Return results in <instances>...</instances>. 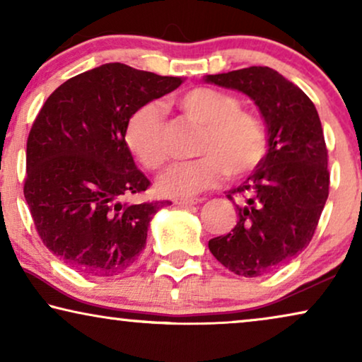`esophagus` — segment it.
Here are the masks:
<instances>
[{
	"label": "esophagus",
	"mask_w": 362,
	"mask_h": 362,
	"mask_svg": "<svg viewBox=\"0 0 362 362\" xmlns=\"http://www.w3.org/2000/svg\"><path fill=\"white\" fill-rule=\"evenodd\" d=\"M204 199L202 197H176L175 199V204H180V206H194V204H199Z\"/></svg>",
	"instance_id": "1"
}]
</instances>
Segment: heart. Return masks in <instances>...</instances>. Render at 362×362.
<instances>
[{
    "label": "heart",
    "mask_w": 362,
    "mask_h": 362,
    "mask_svg": "<svg viewBox=\"0 0 362 362\" xmlns=\"http://www.w3.org/2000/svg\"><path fill=\"white\" fill-rule=\"evenodd\" d=\"M185 115L202 127L196 146L199 158L173 166L158 181L166 196H192L212 189L229 175L232 180L249 176L269 153V135L262 118L242 110L234 93L214 87H192L176 97ZM125 143L132 155L148 171H160L170 161L165 112L156 103H146L130 117Z\"/></svg>",
    "instance_id": "b5f03b06"
}]
</instances>
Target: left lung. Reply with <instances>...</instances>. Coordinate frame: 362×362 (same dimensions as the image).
Instances as JSON below:
<instances>
[{"label": "left lung", "mask_w": 362, "mask_h": 362, "mask_svg": "<svg viewBox=\"0 0 362 362\" xmlns=\"http://www.w3.org/2000/svg\"><path fill=\"white\" fill-rule=\"evenodd\" d=\"M206 81L249 95L269 132L265 160L227 194L239 221L229 234L211 239L209 250L235 275L270 274L308 247L328 199V150L318 112L300 87L270 67Z\"/></svg>", "instance_id": "left-lung-1"}]
</instances>
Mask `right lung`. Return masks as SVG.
Listing matches in <instances>:
<instances>
[{
    "label": "right lung",
    "instance_id": "add662e5",
    "mask_svg": "<svg viewBox=\"0 0 362 362\" xmlns=\"http://www.w3.org/2000/svg\"><path fill=\"white\" fill-rule=\"evenodd\" d=\"M181 82L112 62L69 78L44 102L28 136L23 191L42 244L72 269L113 276L145 249L150 221L170 201H123L151 185L125 128Z\"/></svg>",
    "mask_w": 362,
    "mask_h": 362
}]
</instances>
